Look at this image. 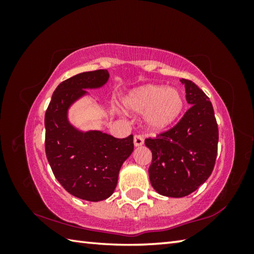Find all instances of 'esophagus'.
Listing matches in <instances>:
<instances>
[{"label": "esophagus", "instance_id": "esophagus-1", "mask_svg": "<svg viewBox=\"0 0 254 254\" xmlns=\"http://www.w3.org/2000/svg\"><path fill=\"white\" fill-rule=\"evenodd\" d=\"M133 142H134L135 147H141L143 144V137L140 134H135L134 137H133Z\"/></svg>", "mask_w": 254, "mask_h": 254}]
</instances>
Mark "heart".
<instances>
[{
  "label": "heart",
  "instance_id": "b5f03b06",
  "mask_svg": "<svg viewBox=\"0 0 254 254\" xmlns=\"http://www.w3.org/2000/svg\"><path fill=\"white\" fill-rule=\"evenodd\" d=\"M128 111L144 113L147 126L152 131H162L177 121L184 109V98L177 89L148 85L132 92L123 101Z\"/></svg>",
  "mask_w": 254,
  "mask_h": 254
}]
</instances>
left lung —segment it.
<instances>
[{
  "label": "left lung",
  "mask_w": 254,
  "mask_h": 254,
  "mask_svg": "<svg viewBox=\"0 0 254 254\" xmlns=\"http://www.w3.org/2000/svg\"><path fill=\"white\" fill-rule=\"evenodd\" d=\"M191 106L169 130L148 137L151 150L149 178L154 190L168 197L195 191L212 174L217 156L218 127L207 95L189 79H182Z\"/></svg>",
  "instance_id": "1"
}]
</instances>
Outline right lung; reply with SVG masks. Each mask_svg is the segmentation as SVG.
<instances>
[{
	"label": "right lung",
	"mask_w": 254,
	"mask_h": 254,
	"mask_svg": "<svg viewBox=\"0 0 254 254\" xmlns=\"http://www.w3.org/2000/svg\"><path fill=\"white\" fill-rule=\"evenodd\" d=\"M109 71L80 72L60 83L46 111V156L56 179L72 196L100 201L113 194L120 169L133 151V135L118 139L101 131L80 132L67 112L86 88H98Z\"/></svg>",
	"instance_id": "1"
}]
</instances>
